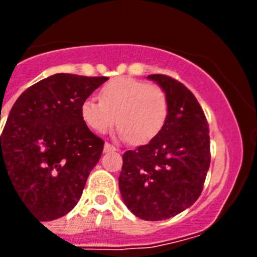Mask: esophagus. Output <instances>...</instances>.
Segmentation results:
<instances>
[{
  "label": "esophagus",
  "mask_w": 257,
  "mask_h": 257,
  "mask_svg": "<svg viewBox=\"0 0 257 257\" xmlns=\"http://www.w3.org/2000/svg\"><path fill=\"white\" fill-rule=\"evenodd\" d=\"M116 151V147L112 144H109V143H105L104 145V152H114Z\"/></svg>",
  "instance_id": "obj_1"
}]
</instances>
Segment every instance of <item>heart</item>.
Returning <instances> with one entry per match:
<instances>
[{"mask_svg": "<svg viewBox=\"0 0 257 257\" xmlns=\"http://www.w3.org/2000/svg\"><path fill=\"white\" fill-rule=\"evenodd\" d=\"M100 101L86 98L80 113L89 128L105 133L116 124L120 135L132 144H145L161 132L169 113L167 93L161 86L132 77L106 82L98 94Z\"/></svg>", "mask_w": 257, "mask_h": 257, "instance_id": "b5f03b06", "label": "heart"}]
</instances>
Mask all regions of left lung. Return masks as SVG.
Here are the masks:
<instances>
[{
	"label": "left lung",
	"mask_w": 257,
	"mask_h": 257,
	"mask_svg": "<svg viewBox=\"0 0 257 257\" xmlns=\"http://www.w3.org/2000/svg\"><path fill=\"white\" fill-rule=\"evenodd\" d=\"M169 102L167 122L147 145L122 155L118 185L125 205L143 220L176 216L199 199L211 164L207 117L193 93L175 78L151 74Z\"/></svg>",
	"instance_id": "left-lung-1"
}]
</instances>
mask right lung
Segmentation results:
<instances>
[{
    "label": "right lung",
    "mask_w": 257,
    "mask_h": 257,
    "mask_svg": "<svg viewBox=\"0 0 257 257\" xmlns=\"http://www.w3.org/2000/svg\"><path fill=\"white\" fill-rule=\"evenodd\" d=\"M108 77L57 73L29 86L14 102L0 136L5 172L18 197L41 221L74 208L104 140L81 118L82 101Z\"/></svg>",
    "instance_id": "right-lung-1"
}]
</instances>
